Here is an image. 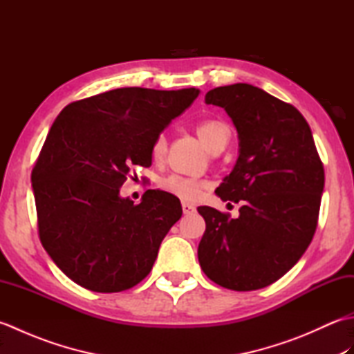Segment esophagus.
I'll return each instance as SVG.
<instances>
[{"label": "esophagus", "mask_w": 354, "mask_h": 354, "mask_svg": "<svg viewBox=\"0 0 354 354\" xmlns=\"http://www.w3.org/2000/svg\"><path fill=\"white\" fill-rule=\"evenodd\" d=\"M183 212H184V214H192L196 212V208L190 204H187V202H183Z\"/></svg>", "instance_id": "34e87169"}]
</instances>
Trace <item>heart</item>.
<instances>
[{
  "label": "heart",
  "instance_id": "heart-1",
  "mask_svg": "<svg viewBox=\"0 0 354 354\" xmlns=\"http://www.w3.org/2000/svg\"><path fill=\"white\" fill-rule=\"evenodd\" d=\"M196 133L202 140V142L207 146L209 152L219 153L228 145L230 141V127L221 120H202L196 124ZM167 152V138L164 133L156 135L152 147H150V153H152L153 161L161 162ZM161 190L171 194L181 201L185 202H194L198 201L205 189H208V183L205 179L199 178H187L183 175H170L167 178H162L160 181Z\"/></svg>",
  "mask_w": 354,
  "mask_h": 354
}]
</instances>
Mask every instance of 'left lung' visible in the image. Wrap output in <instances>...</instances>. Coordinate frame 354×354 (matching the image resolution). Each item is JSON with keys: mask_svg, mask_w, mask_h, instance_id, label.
I'll use <instances>...</instances> for the list:
<instances>
[{"mask_svg": "<svg viewBox=\"0 0 354 354\" xmlns=\"http://www.w3.org/2000/svg\"><path fill=\"white\" fill-rule=\"evenodd\" d=\"M205 102L227 111L237 129L239 158L216 194L242 207L237 219L212 207L198 208L207 225L199 265L222 288H266L312 242L324 167L309 124L292 104L248 84L214 88Z\"/></svg>", "mask_w": 354, "mask_h": 354, "instance_id": "8db88e82", "label": "left lung"}]
</instances>
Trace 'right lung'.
I'll use <instances>...</instances> for the list:
<instances>
[{
	"label": "right lung",
	"mask_w": 354,
	"mask_h": 354,
	"mask_svg": "<svg viewBox=\"0 0 354 354\" xmlns=\"http://www.w3.org/2000/svg\"><path fill=\"white\" fill-rule=\"evenodd\" d=\"M199 89L118 88L61 111L32 171L41 243L82 288L112 293L149 275L169 230L183 216L171 194L120 196L137 165L152 164L156 135Z\"/></svg>",
	"instance_id": "obj_1"
}]
</instances>
